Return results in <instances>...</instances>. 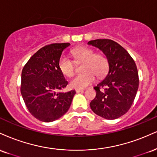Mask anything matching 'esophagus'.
<instances>
[{
  "label": "esophagus",
  "mask_w": 157,
  "mask_h": 157,
  "mask_svg": "<svg viewBox=\"0 0 157 157\" xmlns=\"http://www.w3.org/2000/svg\"><path fill=\"white\" fill-rule=\"evenodd\" d=\"M85 89L84 88H77L76 90H75V91L77 92V93H79V92H81V91H83Z\"/></svg>",
  "instance_id": "esophagus-1"
}]
</instances>
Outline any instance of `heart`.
<instances>
[{
  "instance_id": "heart-1",
  "label": "heart",
  "mask_w": 157,
  "mask_h": 157,
  "mask_svg": "<svg viewBox=\"0 0 157 157\" xmlns=\"http://www.w3.org/2000/svg\"><path fill=\"white\" fill-rule=\"evenodd\" d=\"M71 54L76 63H82V71L71 81L70 86L74 88H84L91 84L95 76L100 78L107 73L109 62L106 56L96 53L95 50L88 47H78L71 50ZM71 58L62 56L58 60V69L64 76L71 77L74 75L76 65Z\"/></svg>"
}]
</instances>
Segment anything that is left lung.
I'll return each instance as SVG.
<instances>
[{"label":"left lung","instance_id":"obj_1","mask_svg":"<svg viewBox=\"0 0 157 157\" xmlns=\"http://www.w3.org/2000/svg\"><path fill=\"white\" fill-rule=\"evenodd\" d=\"M88 44L102 51L109 62L106 77L94 88L97 95L90 108L104 118L116 119L128 112L135 100L139 86L137 66L129 52L111 39H95Z\"/></svg>","mask_w":157,"mask_h":157}]
</instances>
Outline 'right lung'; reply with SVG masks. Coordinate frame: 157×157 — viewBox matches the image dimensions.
I'll use <instances>...</instances> for the list:
<instances>
[{"mask_svg":"<svg viewBox=\"0 0 157 157\" xmlns=\"http://www.w3.org/2000/svg\"><path fill=\"white\" fill-rule=\"evenodd\" d=\"M69 45V43H55L43 47L22 69V97L30 113L41 121H54L70 107L75 91H60L68 82L58 69L62 52Z\"/></svg>","mask_w":157,"mask_h":157,"instance_id":"right-lung-1","label":"right lung"}]
</instances>
